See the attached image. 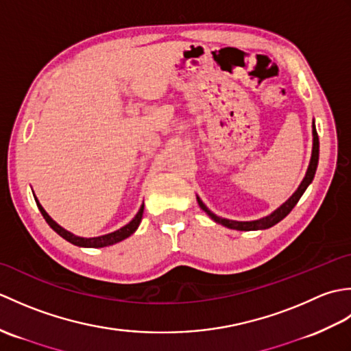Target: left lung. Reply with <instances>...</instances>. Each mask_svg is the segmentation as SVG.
<instances>
[{
    "mask_svg": "<svg viewBox=\"0 0 351 351\" xmlns=\"http://www.w3.org/2000/svg\"><path fill=\"white\" fill-rule=\"evenodd\" d=\"M318 158H319V141H318V134L315 130V121H312V154H311V161H309V166L306 170V175H304L303 181L300 182L299 187L297 190L291 195V197L287 200V202H283L279 208H276V210L265 215L263 219H258V220H250V221H238V220H229V219H223L219 217L217 214H214L211 210H208V206L200 200L199 196H196L197 199V204L199 206L202 208V210L210 215V219L214 220L215 223H219V225L229 228V229H235V230H263V229H268L274 226L276 223H279L280 220H283L287 217V215L291 213V210L297 205L299 202V199L303 196V193L306 191V189L311 185V182L314 181V176H315V171H317V166H318Z\"/></svg>",
    "mask_w": 351,
    "mask_h": 351,
    "instance_id": "8db88e82",
    "label": "left lung"
}]
</instances>
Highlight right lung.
Instances as JSON below:
<instances>
[{"mask_svg":"<svg viewBox=\"0 0 351 351\" xmlns=\"http://www.w3.org/2000/svg\"><path fill=\"white\" fill-rule=\"evenodd\" d=\"M33 195H34V193H33ZM34 200H36V204H37V208H39V211L42 213L43 219L47 220L48 225H49L52 229H54L56 232H57L58 235H60L62 238H64L66 241L75 244V245H78V247H95V249H98V247H107V245H113V244H116V243H119V241H123L125 238H128V237H131L134 232H136L138 225H140V221H141V217H143V210H145V204H143V205L140 206V210H138V213L136 214V217H134V219L128 223V225H125V226H122L121 229L114 230V232H110V234L101 235V237L84 238V237H78V235H75V234H72V232H69V230H66L64 228H62L60 225H58L57 221H54V220H52V219L49 217V214L43 210V206L40 205V202H39V200H37L36 196H34Z\"/></svg>","mask_w":351,"mask_h":351,"instance_id":"add662e5","label":"right lung"}]
</instances>
